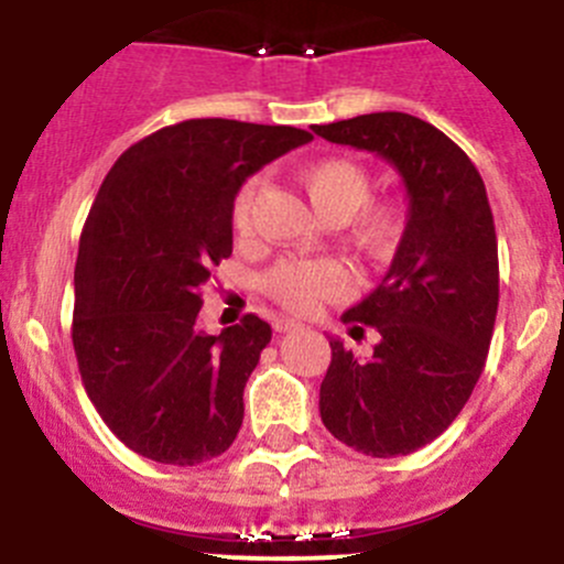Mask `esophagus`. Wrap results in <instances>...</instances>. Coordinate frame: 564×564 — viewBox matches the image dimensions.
I'll return each mask as SVG.
<instances>
[{"mask_svg": "<svg viewBox=\"0 0 564 564\" xmlns=\"http://www.w3.org/2000/svg\"><path fill=\"white\" fill-rule=\"evenodd\" d=\"M275 329L278 333H292V329H300V324L292 318H275Z\"/></svg>", "mask_w": 564, "mask_h": 564, "instance_id": "34e87169", "label": "esophagus"}]
</instances>
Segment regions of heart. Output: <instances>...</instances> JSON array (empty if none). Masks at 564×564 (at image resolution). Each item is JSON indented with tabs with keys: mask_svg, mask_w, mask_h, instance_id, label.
<instances>
[{
	"mask_svg": "<svg viewBox=\"0 0 564 564\" xmlns=\"http://www.w3.org/2000/svg\"><path fill=\"white\" fill-rule=\"evenodd\" d=\"M297 182L327 224L349 229L351 248L366 261L382 264L401 246L409 224L406 207L395 198H371L373 180L362 163L351 158H322L305 163ZM259 191V176H250L237 187L231 202V226L237 235L250 229ZM261 286L292 314H311L324 300L344 297L351 289V275L335 259H286L267 270Z\"/></svg>",
	"mask_w": 564,
	"mask_h": 564,
	"instance_id": "heart-1",
	"label": "heart"
}]
</instances>
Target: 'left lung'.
Returning <instances> with one entry per match:
<instances>
[{
	"label": "left lung",
	"mask_w": 564,
	"mask_h": 564,
	"mask_svg": "<svg viewBox=\"0 0 564 564\" xmlns=\"http://www.w3.org/2000/svg\"><path fill=\"white\" fill-rule=\"evenodd\" d=\"M314 133L382 155L409 196L406 235L388 275L344 314L355 338L373 327L379 344L357 360L329 338L318 412L351 451L409 456L458 417L486 366L499 305L491 204L469 155L412 113H362Z\"/></svg>",
	"instance_id": "8db88e82"
}]
</instances>
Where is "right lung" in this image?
Masks as SVG:
<instances>
[{
  "mask_svg": "<svg viewBox=\"0 0 564 564\" xmlns=\"http://www.w3.org/2000/svg\"><path fill=\"white\" fill-rule=\"evenodd\" d=\"M311 139L289 124L185 119L106 174L78 242L73 349L89 401L139 456L196 466L240 434L242 390L272 329L246 314L207 335L202 292L231 256L237 187Z\"/></svg>",
  "mask_w": 564,
  "mask_h": 564,
  "instance_id": "1",
  "label": "right lung"
}]
</instances>
